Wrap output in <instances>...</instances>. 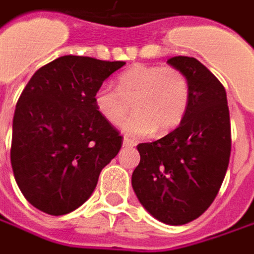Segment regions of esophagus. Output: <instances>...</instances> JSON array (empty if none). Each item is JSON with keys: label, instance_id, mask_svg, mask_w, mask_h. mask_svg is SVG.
<instances>
[{"label": "esophagus", "instance_id": "obj_1", "mask_svg": "<svg viewBox=\"0 0 254 254\" xmlns=\"http://www.w3.org/2000/svg\"><path fill=\"white\" fill-rule=\"evenodd\" d=\"M136 146V143L132 140V139H129V137H124V147H133Z\"/></svg>", "mask_w": 254, "mask_h": 254}]
</instances>
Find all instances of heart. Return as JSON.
I'll list each match as a JSON object with an SVG mask.
<instances>
[{"instance_id":"b5f03b06","label":"heart","mask_w":254,"mask_h":254,"mask_svg":"<svg viewBox=\"0 0 254 254\" xmlns=\"http://www.w3.org/2000/svg\"><path fill=\"white\" fill-rule=\"evenodd\" d=\"M187 75L176 67L135 64L118 75L117 88L101 85L94 92V105L111 125H119L132 110L136 114L124 124L130 137L152 133L167 135L183 122L190 105Z\"/></svg>"}]
</instances>
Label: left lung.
I'll use <instances>...</instances> for the list:
<instances>
[{"instance_id":"8db88e82","label":"left lung","mask_w":254,"mask_h":254,"mask_svg":"<svg viewBox=\"0 0 254 254\" xmlns=\"http://www.w3.org/2000/svg\"><path fill=\"white\" fill-rule=\"evenodd\" d=\"M167 63L187 75L190 105L173 132L137 144L132 187L149 214L177 226L201 216L218 195L231 157V119L223 85L202 63L187 56Z\"/></svg>"}]
</instances>
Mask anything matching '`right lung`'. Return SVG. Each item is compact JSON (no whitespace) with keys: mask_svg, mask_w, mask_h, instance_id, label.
Listing matches in <instances>:
<instances>
[{"mask_svg":"<svg viewBox=\"0 0 254 254\" xmlns=\"http://www.w3.org/2000/svg\"><path fill=\"white\" fill-rule=\"evenodd\" d=\"M125 62L62 56L32 75L12 122L11 164L23 197L49 215L81 206L122 136L98 114L94 92Z\"/></svg>","mask_w":254,"mask_h":254,"instance_id":"obj_1","label":"right lung"}]
</instances>
